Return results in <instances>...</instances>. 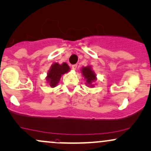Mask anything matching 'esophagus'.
<instances>
[{
	"label": "esophagus",
	"instance_id": "1",
	"mask_svg": "<svg viewBox=\"0 0 151 151\" xmlns=\"http://www.w3.org/2000/svg\"><path fill=\"white\" fill-rule=\"evenodd\" d=\"M77 64H74V65L72 66V69H74V70H76V69H77Z\"/></svg>",
	"mask_w": 151,
	"mask_h": 151
}]
</instances>
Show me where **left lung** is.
<instances>
[{
	"label": "left lung",
	"instance_id": "obj_1",
	"mask_svg": "<svg viewBox=\"0 0 151 151\" xmlns=\"http://www.w3.org/2000/svg\"><path fill=\"white\" fill-rule=\"evenodd\" d=\"M82 72L84 79H86V82H87L86 84L90 87H94V85L92 84V82H94L95 80H97V78H96V74H94V72L92 71L90 66L82 67Z\"/></svg>",
	"mask_w": 151,
	"mask_h": 151
}]
</instances>
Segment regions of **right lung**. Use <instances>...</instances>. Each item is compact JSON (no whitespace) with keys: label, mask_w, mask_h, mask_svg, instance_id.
Masks as SVG:
<instances>
[{"label":"right lung","mask_w":151,"mask_h":151,"mask_svg":"<svg viewBox=\"0 0 151 151\" xmlns=\"http://www.w3.org/2000/svg\"><path fill=\"white\" fill-rule=\"evenodd\" d=\"M69 70L70 69L67 63H63L62 64H59L58 63L53 64L46 78L51 87H56L59 83L62 75L68 72Z\"/></svg>","instance_id":"right-lung-1"}]
</instances>
